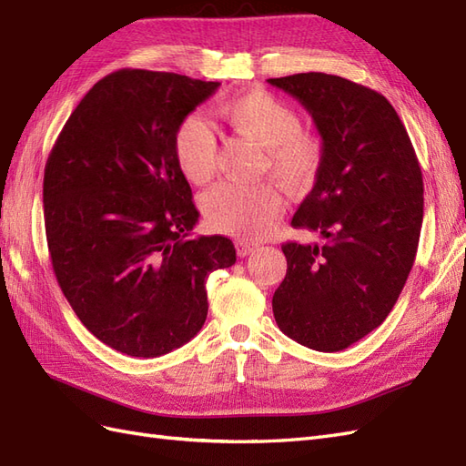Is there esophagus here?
Returning <instances> with one entry per match:
<instances>
[{"label":"esophagus","mask_w":466,"mask_h":466,"mask_svg":"<svg viewBox=\"0 0 466 466\" xmlns=\"http://www.w3.org/2000/svg\"><path fill=\"white\" fill-rule=\"evenodd\" d=\"M258 248V242L252 240H236V252L240 258H246L248 254H252L254 249Z\"/></svg>","instance_id":"34e87169"}]
</instances>
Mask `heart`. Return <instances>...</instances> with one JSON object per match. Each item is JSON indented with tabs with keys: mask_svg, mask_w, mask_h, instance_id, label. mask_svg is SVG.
<instances>
[{
	"mask_svg": "<svg viewBox=\"0 0 466 466\" xmlns=\"http://www.w3.org/2000/svg\"><path fill=\"white\" fill-rule=\"evenodd\" d=\"M220 116L236 137L264 149L261 175H271L293 195L315 187L323 171L325 143L301 127L291 106L264 90H249L226 100ZM173 147L175 159L190 183L205 185L217 173L218 139L205 116H187L175 131ZM283 207V197L271 183L252 187L224 183L202 198L212 228L242 240L266 236L278 224Z\"/></svg>",
	"mask_w": 466,
	"mask_h": 466,
	"instance_id": "1",
	"label": "heart"
}]
</instances>
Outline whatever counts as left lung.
Returning <instances> with one entry per match:
<instances>
[{
  "mask_svg": "<svg viewBox=\"0 0 466 466\" xmlns=\"http://www.w3.org/2000/svg\"><path fill=\"white\" fill-rule=\"evenodd\" d=\"M268 82L301 102L325 143L323 171L291 226L327 242L281 246L288 273L273 317L303 347L339 352L384 323L408 281L423 222L421 167L376 90L325 73Z\"/></svg>",
  "mask_w": 466,
  "mask_h": 466,
  "instance_id": "left-lung-1",
  "label": "left lung"
}]
</instances>
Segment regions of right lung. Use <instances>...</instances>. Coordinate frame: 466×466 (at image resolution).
Returning a JSON list of instances; mask_svg holds the SVG:
<instances>
[{"label":"right lung","mask_w":466,"mask_h":466,"mask_svg":"<svg viewBox=\"0 0 466 466\" xmlns=\"http://www.w3.org/2000/svg\"><path fill=\"white\" fill-rule=\"evenodd\" d=\"M220 82L124 68L94 85L46 159L43 207L58 285L94 337L155 358L193 339L208 313L207 278L236 261L198 222L175 159V131Z\"/></svg>","instance_id":"add662e5"}]
</instances>
